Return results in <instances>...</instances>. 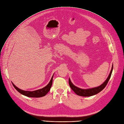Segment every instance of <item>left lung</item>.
<instances>
[{
	"label": "left lung",
	"instance_id": "left-lung-1",
	"mask_svg": "<svg viewBox=\"0 0 124 124\" xmlns=\"http://www.w3.org/2000/svg\"><path fill=\"white\" fill-rule=\"evenodd\" d=\"M113 65H112L111 72L109 75H108V78H107V80L105 81V82L102 84H101L100 86H98V87L92 88H89V89H85L78 88L77 87V86H74L72 83V82H71L70 81V78H69V86H70L71 88L72 89V91L76 93L77 95L78 96H83V97H89V96H92L93 95H95L96 94H97V93L100 92L101 91H102V90L106 86L107 84H108V82L109 81L110 78H111L112 71H113Z\"/></svg>",
	"mask_w": 124,
	"mask_h": 124
}]
</instances>
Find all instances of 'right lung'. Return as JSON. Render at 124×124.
Instances as JSON below:
<instances>
[{"label":"right lung","instance_id":"obj_1","mask_svg":"<svg viewBox=\"0 0 124 124\" xmlns=\"http://www.w3.org/2000/svg\"><path fill=\"white\" fill-rule=\"evenodd\" d=\"M53 76H52L51 79L48 83L46 86H45L44 87L38 89V90H36V91H23V90H22L20 88H18L13 83L12 84L14 86V87L16 88L17 91L21 93V94L23 95L24 96H26L27 97H34V98H39V97H43L46 94H47V93L50 91V90L51 89V87L52 85V83H53Z\"/></svg>","mask_w":124,"mask_h":124}]
</instances>
